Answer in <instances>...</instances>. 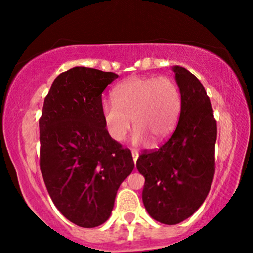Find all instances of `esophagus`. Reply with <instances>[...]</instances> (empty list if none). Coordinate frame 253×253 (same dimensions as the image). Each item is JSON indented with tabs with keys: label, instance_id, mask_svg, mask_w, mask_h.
Wrapping results in <instances>:
<instances>
[{
	"label": "esophagus",
	"instance_id": "1",
	"mask_svg": "<svg viewBox=\"0 0 253 253\" xmlns=\"http://www.w3.org/2000/svg\"><path fill=\"white\" fill-rule=\"evenodd\" d=\"M131 153H132V158H133V162L136 164L137 162V159H138V152L136 150H132L131 151Z\"/></svg>",
	"mask_w": 253,
	"mask_h": 253
}]
</instances>
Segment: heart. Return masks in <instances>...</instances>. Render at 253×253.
<instances>
[{
    "mask_svg": "<svg viewBox=\"0 0 253 253\" xmlns=\"http://www.w3.org/2000/svg\"><path fill=\"white\" fill-rule=\"evenodd\" d=\"M113 101L103 100L101 115L107 133L122 141L130 131L131 121L136 144L150 140L159 144L175 129L181 113V91L174 79L132 77L113 89Z\"/></svg>",
    "mask_w": 253,
    "mask_h": 253,
    "instance_id": "heart-1",
    "label": "heart"
}]
</instances>
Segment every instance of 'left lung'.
Listing matches in <instances>:
<instances>
[{"label": "left lung", "instance_id": "left-lung-1", "mask_svg": "<svg viewBox=\"0 0 253 253\" xmlns=\"http://www.w3.org/2000/svg\"><path fill=\"white\" fill-rule=\"evenodd\" d=\"M181 114L170 138L136 162L145 177L143 203L154 220L177 224L191 216L209 195L215 172L216 121L205 88L185 68L175 65Z\"/></svg>", "mask_w": 253, "mask_h": 253}]
</instances>
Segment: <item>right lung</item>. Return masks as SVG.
Here are the masks:
<instances>
[{"instance_id":"1","label":"right lung","mask_w":253,"mask_h":253,"mask_svg":"<svg viewBox=\"0 0 253 253\" xmlns=\"http://www.w3.org/2000/svg\"><path fill=\"white\" fill-rule=\"evenodd\" d=\"M119 76L75 67L44 98L40 169L54 205L72 223L98 227L110 216L121 183L133 170L130 150L107 133L102 92Z\"/></svg>"}]
</instances>
